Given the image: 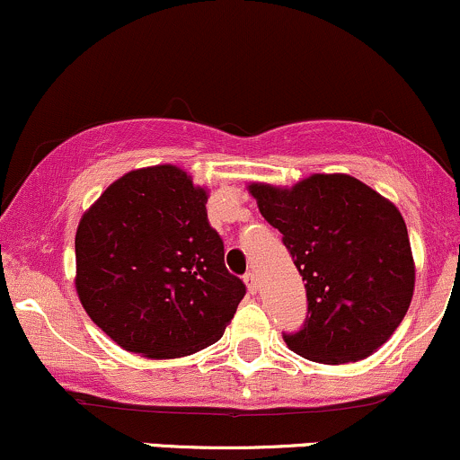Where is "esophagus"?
<instances>
[{
    "label": "esophagus",
    "instance_id": "34e87169",
    "mask_svg": "<svg viewBox=\"0 0 460 460\" xmlns=\"http://www.w3.org/2000/svg\"><path fill=\"white\" fill-rule=\"evenodd\" d=\"M244 283H246V289L251 294H257V288H260V285H257V277L252 272H246L244 274Z\"/></svg>",
    "mask_w": 460,
    "mask_h": 460
}]
</instances>
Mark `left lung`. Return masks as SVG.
Wrapping results in <instances>:
<instances>
[{"label":"left lung","instance_id":"1","mask_svg":"<svg viewBox=\"0 0 460 460\" xmlns=\"http://www.w3.org/2000/svg\"><path fill=\"white\" fill-rule=\"evenodd\" d=\"M283 234L307 288L303 331L289 350L326 366L376 352L409 311L415 261L400 209L346 172H315L294 186H246Z\"/></svg>","mask_w":460,"mask_h":460}]
</instances>
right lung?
<instances>
[{"label": "right lung", "instance_id": "1", "mask_svg": "<svg viewBox=\"0 0 460 460\" xmlns=\"http://www.w3.org/2000/svg\"><path fill=\"white\" fill-rule=\"evenodd\" d=\"M208 186L175 164L110 183L75 234V292L114 344L179 358L216 344L244 298L208 223Z\"/></svg>", "mask_w": 460, "mask_h": 460}]
</instances>
